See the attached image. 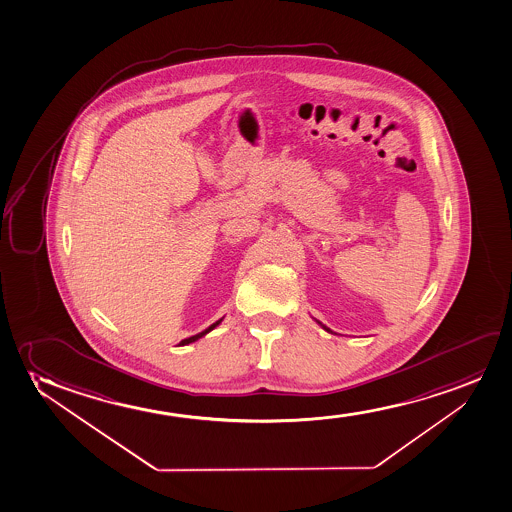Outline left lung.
<instances>
[{"mask_svg":"<svg viewBox=\"0 0 512 512\" xmlns=\"http://www.w3.org/2000/svg\"><path fill=\"white\" fill-rule=\"evenodd\" d=\"M316 323H318V325H321V328H323V330H326V332L333 333L332 330H330L328 326L323 325V323H319V321H316Z\"/></svg>","mask_w":512,"mask_h":512,"instance_id":"1","label":"left lung"}]
</instances>
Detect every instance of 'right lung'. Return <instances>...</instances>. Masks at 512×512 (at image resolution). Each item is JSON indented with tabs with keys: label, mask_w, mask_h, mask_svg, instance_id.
<instances>
[{
	"label": "right lung",
	"mask_w": 512,
	"mask_h": 512,
	"mask_svg": "<svg viewBox=\"0 0 512 512\" xmlns=\"http://www.w3.org/2000/svg\"><path fill=\"white\" fill-rule=\"evenodd\" d=\"M224 319V318H222ZM222 319H219V321H215L213 325L208 326L206 330H203V332L198 333V335H193V337H189V339H184L182 342H180L179 346H187V344H191V342H196V340L201 339V337H205L206 333L212 332L213 328L215 326H219L220 323H222Z\"/></svg>",
	"instance_id": "1"
}]
</instances>
